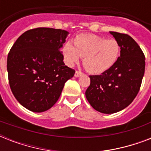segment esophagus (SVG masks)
<instances>
[{
  "instance_id": "34e87169",
  "label": "esophagus",
  "mask_w": 151,
  "mask_h": 151,
  "mask_svg": "<svg viewBox=\"0 0 151 151\" xmlns=\"http://www.w3.org/2000/svg\"><path fill=\"white\" fill-rule=\"evenodd\" d=\"M82 74H83L82 72H81V71H79V70H76L74 76H75L76 78H78V77H80V76H81Z\"/></svg>"
}]
</instances>
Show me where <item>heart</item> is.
<instances>
[{"instance_id": "obj_1", "label": "heart", "mask_w": 151, "mask_h": 151, "mask_svg": "<svg viewBox=\"0 0 151 151\" xmlns=\"http://www.w3.org/2000/svg\"><path fill=\"white\" fill-rule=\"evenodd\" d=\"M73 44L67 43L63 48L66 63L73 66L80 57H83L85 68L95 74L111 68L120 54V45L115 39H106L96 34H78Z\"/></svg>"}]
</instances>
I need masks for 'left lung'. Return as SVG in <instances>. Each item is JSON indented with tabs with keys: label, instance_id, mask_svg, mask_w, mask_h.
<instances>
[{
	"label": "left lung",
	"instance_id": "8db88e82",
	"mask_svg": "<svg viewBox=\"0 0 151 151\" xmlns=\"http://www.w3.org/2000/svg\"><path fill=\"white\" fill-rule=\"evenodd\" d=\"M121 48L114 65L100 75H90L85 92L88 103L103 114H114L127 107L140 88L145 71V55L132 37L110 31Z\"/></svg>",
	"mask_w": 151,
	"mask_h": 151
}]
</instances>
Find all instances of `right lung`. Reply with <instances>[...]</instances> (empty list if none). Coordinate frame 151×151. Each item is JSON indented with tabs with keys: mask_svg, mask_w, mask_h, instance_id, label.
Instances as JSON below:
<instances>
[{
	"mask_svg": "<svg viewBox=\"0 0 151 151\" xmlns=\"http://www.w3.org/2000/svg\"><path fill=\"white\" fill-rule=\"evenodd\" d=\"M66 30L39 27L16 40L7 59L8 81L18 102L33 112H44L59 99L73 69L63 63L60 52Z\"/></svg>",
	"mask_w": 151,
	"mask_h": 151,
	"instance_id": "obj_1",
	"label": "right lung"
}]
</instances>
